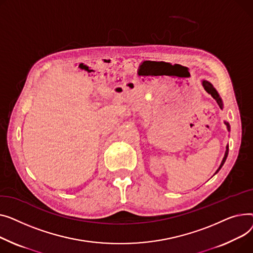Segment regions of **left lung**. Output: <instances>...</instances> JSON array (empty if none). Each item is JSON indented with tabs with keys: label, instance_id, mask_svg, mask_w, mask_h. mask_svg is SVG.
<instances>
[{
	"label": "left lung",
	"instance_id": "8db88e82",
	"mask_svg": "<svg viewBox=\"0 0 253 253\" xmlns=\"http://www.w3.org/2000/svg\"><path fill=\"white\" fill-rule=\"evenodd\" d=\"M202 84H203V86H204V88H205V91L212 96V98L217 102L218 106L222 109V102H221V99H220L219 95L217 94V92H216L215 88L213 87V85H212L210 82H207V81H203V82H202ZM225 124H226V126H228V129L230 130V126H229V124H228V123H226V122H225ZM228 153H229V146H227V150H226V153H225L224 159H222V161H221V163H220V166H219L218 169L216 170V172L221 169V167H222V166H224V163H225V161H226V159H227V156H228ZM216 172H215V173H216Z\"/></svg>",
	"mask_w": 253,
	"mask_h": 253
}]
</instances>
